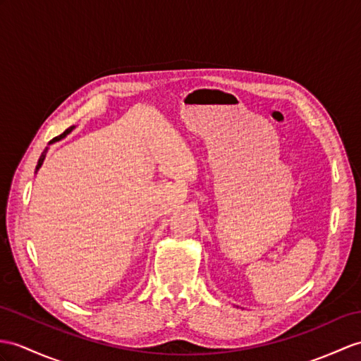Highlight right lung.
<instances>
[{
	"mask_svg": "<svg viewBox=\"0 0 361 361\" xmlns=\"http://www.w3.org/2000/svg\"><path fill=\"white\" fill-rule=\"evenodd\" d=\"M75 127H70V128H67L66 131H64V133L63 135H59V136H56V137H54V139H51L50 140V144H54V142H58V140H61V139H63V137H66L68 133H70V131H72ZM47 150H49V148L46 147V150H44L42 152V154L39 156V161H38V165H37V171L41 169V165H42V162H44V159H46V153H47Z\"/></svg>",
	"mask_w": 361,
	"mask_h": 361,
	"instance_id": "right-lung-1",
	"label": "right lung"
}]
</instances>
